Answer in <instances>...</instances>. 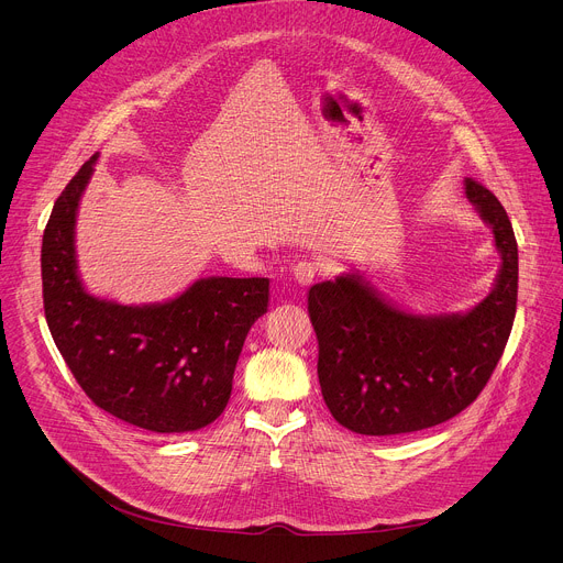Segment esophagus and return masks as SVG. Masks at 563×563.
<instances>
[{"instance_id": "34e87169", "label": "esophagus", "mask_w": 563, "mask_h": 563, "mask_svg": "<svg viewBox=\"0 0 563 563\" xmlns=\"http://www.w3.org/2000/svg\"><path fill=\"white\" fill-rule=\"evenodd\" d=\"M316 276H320V265H318V263H313V261H300V263L294 265V280H296L298 285H302V287H305V285H311Z\"/></svg>"}]
</instances>
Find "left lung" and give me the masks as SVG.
<instances>
[{"instance_id":"1","label":"left lung","mask_w":563,"mask_h":563,"mask_svg":"<svg viewBox=\"0 0 563 563\" xmlns=\"http://www.w3.org/2000/svg\"><path fill=\"white\" fill-rule=\"evenodd\" d=\"M465 196L501 254L495 289L470 311L408 313L356 274L309 289L318 383L343 428L367 437L419 432L463 412L490 380L517 311L519 254L497 196L472 178Z\"/></svg>"}]
</instances>
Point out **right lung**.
<instances>
[{
	"instance_id": "obj_1",
	"label": "right lung",
	"mask_w": 563,
	"mask_h": 563,
	"mask_svg": "<svg viewBox=\"0 0 563 563\" xmlns=\"http://www.w3.org/2000/svg\"><path fill=\"white\" fill-rule=\"evenodd\" d=\"M96 159L66 185L44 229L48 330L104 412L157 434L200 430L227 408L238 356L269 305V278H200L174 300L140 307L91 296L77 274L75 216Z\"/></svg>"
}]
</instances>
